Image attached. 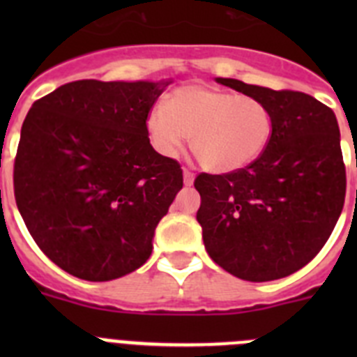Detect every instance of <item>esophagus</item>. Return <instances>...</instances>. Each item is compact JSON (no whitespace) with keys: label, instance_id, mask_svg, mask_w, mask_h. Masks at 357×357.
<instances>
[{"label":"esophagus","instance_id":"obj_1","mask_svg":"<svg viewBox=\"0 0 357 357\" xmlns=\"http://www.w3.org/2000/svg\"><path fill=\"white\" fill-rule=\"evenodd\" d=\"M193 181H195V173L191 172V169L184 168V184L191 185V184H193Z\"/></svg>","mask_w":357,"mask_h":357}]
</instances>
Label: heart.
Instances as JSON below:
<instances>
[{
	"instance_id": "1",
	"label": "heart",
	"mask_w": 357,
	"mask_h": 357,
	"mask_svg": "<svg viewBox=\"0 0 357 357\" xmlns=\"http://www.w3.org/2000/svg\"><path fill=\"white\" fill-rule=\"evenodd\" d=\"M150 144L175 157L185 137L204 168L234 172L259 159L273 135V116L259 98L207 85H184L146 116Z\"/></svg>"
}]
</instances>
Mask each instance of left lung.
Here are the masks:
<instances>
[{"instance_id":"1","label":"left lung","mask_w":357,"mask_h":357,"mask_svg":"<svg viewBox=\"0 0 357 357\" xmlns=\"http://www.w3.org/2000/svg\"><path fill=\"white\" fill-rule=\"evenodd\" d=\"M216 82L266 103L273 135L245 168L195 178L204 245L234 277L282 279L321 250L342 214L347 175L338 121L329 107L301 91Z\"/></svg>"}]
</instances>
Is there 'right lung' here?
<instances>
[{
  "mask_svg": "<svg viewBox=\"0 0 357 357\" xmlns=\"http://www.w3.org/2000/svg\"><path fill=\"white\" fill-rule=\"evenodd\" d=\"M169 82L77 80L31 105L14 160V197L37 247L93 282L146 263L182 189L181 164L151 148L146 116Z\"/></svg>",
  "mask_w": 357,
  "mask_h": 357,
  "instance_id": "obj_1",
  "label": "right lung"
}]
</instances>
